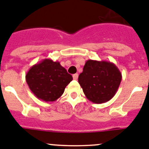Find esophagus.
<instances>
[{
	"label": "esophagus",
	"instance_id": "obj_1",
	"mask_svg": "<svg viewBox=\"0 0 149 149\" xmlns=\"http://www.w3.org/2000/svg\"><path fill=\"white\" fill-rule=\"evenodd\" d=\"M77 78H78V74H73L74 80H77Z\"/></svg>",
	"mask_w": 149,
	"mask_h": 149
}]
</instances>
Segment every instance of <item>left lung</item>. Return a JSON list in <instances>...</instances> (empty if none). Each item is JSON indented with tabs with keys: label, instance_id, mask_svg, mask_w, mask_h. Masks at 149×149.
Instances as JSON below:
<instances>
[{
	"label": "left lung",
	"instance_id": "left-lung-1",
	"mask_svg": "<svg viewBox=\"0 0 149 149\" xmlns=\"http://www.w3.org/2000/svg\"><path fill=\"white\" fill-rule=\"evenodd\" d=\"M122 75L113 63L88 60L78 77L86 98L97 104L111 100L118 91Z\"/></svg>",
	"mask_w": 149,
	"mask_h": 149
}]
</instances>
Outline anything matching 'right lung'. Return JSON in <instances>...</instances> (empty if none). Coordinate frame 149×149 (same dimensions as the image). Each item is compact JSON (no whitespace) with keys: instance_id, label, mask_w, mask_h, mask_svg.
Wrapping results in <instances>:
<instances>
[{"instance_id":"right-lung-1","label":"right lung","mask_w":149,"mask_h":149,"mask_svg":"<svg viewBox=\"0 0 149 149\" xmlns=\"http://www.w3.org/2000/svg\"><path fill=\"white\" fill-rule=\"evenodd\" d=\"M72 79L58 61L49 58L31 66L25 75L30 90L39 100L47 102H54L61 97Z\"/></svg>"}]
</instances>
